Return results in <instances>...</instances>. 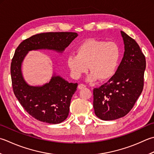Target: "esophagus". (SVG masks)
I'll return each instance as SVG.
<instances>
[{
  "mask_svg": "<svg viewBox=\"0 0 154 154\" xmlns=\"http://www.w3.org/2000/svg\"><path fill=\"white\" fill-rule=\"evenodd\" d=\"M85 87H86V85H83V84H79V85H78V89H82L85 88Z\"/></svg>",
  "mask_w": 154,
  "mask_h": 154,
  "instance_id": "34e87169",
  "label": "esophagus"
}]
</instances>
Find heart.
<instances>
[{
    "label": "heart",
    "mask_w": 154,
    "mask_h": 154,
    "mask_svg": "<svg viewBox=\"0 0 154 154\" xmlns=\"http://www.w3.org/2000/svg\"><path fill=\"white\" fill-rule=\"evenodd\" d=\"M76 55H69L67 66L75 79L88 71L89 82L99 79L107 81L113 77L118 67L121 51L114 42H105L89 38L83 41L75 51Z\"/></svg>",
    "instance_id": "obj_1"
}]
</instances>
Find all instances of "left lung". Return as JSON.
Segmentation results:
<instances>
[{"label":"left lung","mask_w":154,"mask_h":154,"mask_svg":"<svg viewBox=\"0 0 154 154\" xmlns=\"http://www.w3.org/2000/svg\"><path fill=\"white\" fill-rule=\"evenodd\" d=\"M125 51L116 73L93 89L95 115L105 121L121 118L130 111L143 88L145 56L134 39L121 31Z\"/></svg>","instance_id":"8db88e82"}]
</instances>
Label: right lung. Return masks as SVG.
<instances>
[{"label": "right lung", "mask_w": 154, "mask_h": 154, "mask_svg": "<svg viewBox=\"0 0 154 154\" xmlns=\"http://www.w3.org/2000/svg\"><path fill=\"white\" fill-rule=\"evenodd\" d=\"M77 36L71 32L40 33L24 40L15 51L11 65L13 91L27 113L38 121L57 124L67 119L78 84L69 83L54 73L49 82L30 85L21 71L24 59L31 51L47 49L62 53Z\"/></svg>", "instance_id": "obj_1"}]
</instances>
